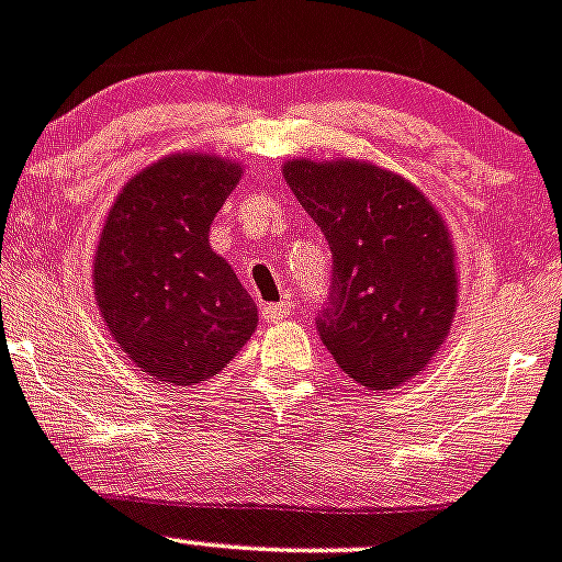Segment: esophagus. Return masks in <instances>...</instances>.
<instances>
[{
	"label": "esophagus",
	"instance_id": "obj_1",
	"mask_svg": "<svg viewBox=\"0 0 562 562\" xmlns=\"http://www.w3.org/2000/svg\"><path fill=\"white\" fill-rule=\"evenodd\" d=\"M290 312H292V301L265 303V306H261V317H265V323H281Z\"/></svg>",
	"mask_w": 562,
	"mask_h": 562
}]
</instances>
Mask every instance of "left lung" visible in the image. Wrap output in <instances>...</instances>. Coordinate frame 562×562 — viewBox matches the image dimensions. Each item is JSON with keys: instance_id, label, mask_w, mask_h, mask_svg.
<instances>
[{"instance_id": "left-lung-1", "label": "left lung", "mask_w": 562, "mask_h": 562, "mask_svg": "<svg viewBox=\"0 0 562 562\" xmlns=\"http://www.w3.org/2000/svg\"><path fill=\"white\" fill-rule=\"evenodd\" d=\"M286 184L334 254L319 336L339 370L370 392L419 375L458 308L456 245L430 198L364 159H286Z\"/></svg>"}]
</instances>
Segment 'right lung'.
Here are the masks:
<instances>
[{"mask_svg":"<svg viewBox=\"0 0 562 562\" xmlns=\"http://www.w3.org/2000/svg\"><path fill=\"white\" fill-rule=\"evenodd\" d=\"M243 165L165 154L115 195L93 256V297L132 364L170 386L217 375L259 325L254 297L210 245Z\"/></svg>","mask_w":562,"mask_h":562,"instance_id":"right-lung-1","label":"right lung"}]
</instances>
